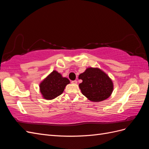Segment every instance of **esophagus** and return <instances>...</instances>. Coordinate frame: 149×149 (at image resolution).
I'll return each mask as SVG.
<instances>
[{
  "label": "esophagus",
  "mask_w": 149,
  "mask_h": 149,
  "mask_svg": "<svg viewBox=\"0 0 149 149\" xmlns=\"http://www.w3.org/2000/svg\"><path fill=\"white\" fill-rule=\"evenodd\" d=\"M77 83H78V81H76V80L72 81H71V83H72V84H77Z\"/></svg>",
  "instance_id": "1"
}]
</instances>
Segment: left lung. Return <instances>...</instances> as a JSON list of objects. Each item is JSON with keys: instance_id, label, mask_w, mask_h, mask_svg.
Listing matches in <instances>:
<instances>
[{"instance_id": "obj_1", "label": "left lung", "mask_w": 149, "mask_h": 149, "mask_svg": "<svg viewBox=\"0 0 149 149\" xmlns=\"http://www.w3.org/2000/svg\"><path fill=\"white\" fill-rule=\"evenodd\" d=\"M83 82L79 84L82 94L93 102H100L109 97L113 91L111 78L97 68H88L79 75Z\"/></svg>"}]
</instances>
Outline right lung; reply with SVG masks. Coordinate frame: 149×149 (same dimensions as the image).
Wrapping results in <instances>:
<instances>
[{
  "instance_id": "add662e5",
  "label": "right lung",
  "mask_w": 149,
  "mask_h": 149,
  "mask_svg": "<svg viewBox=\"0 0 149 149\" xmlns=\"http://www.w3.org/2000/svg\"><path fill=\"white\" fill-rule=\"evenodd\" d=\"M69 83L68 79L62 77L60 73L54 70L40 84V92L44 99L51 100L61 94Z\"/></svg>"
}]
</instances>
